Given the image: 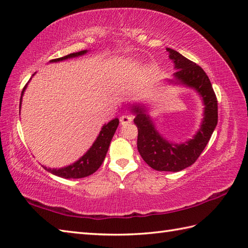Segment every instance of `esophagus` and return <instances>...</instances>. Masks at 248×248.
<instances>
[{
	"label": "esophagus",
	"instance_id": "1",
	"mask_svg": "<svg viewBox=\"0 0 248 248\" xmlns=\"http://www.w3.org/2000/svg\"><path fill=\"white\" fill-rule=\"evenodd\" d=\"M132 116H130V115H123L120 117V124H123V125H124V124H130L131 121H132Z\"/></svg>",
	"mask_w": 248,
	"mask_h": 248
}]
</instances>
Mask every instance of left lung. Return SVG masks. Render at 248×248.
<instances>
[{"label":"left lung","mask_w":248,"mask_h":248,"mask_svg":"<svg viewBox=\"0 0 248 248\" xmlns=\"http://www.w3.org/2000/svg\"><path fill=\"white\" fill-rule=\"evenodd\" d=\"M166 50L177 69L173 73L176 83L194 88L202 97L204 117L200 129L194 139L182 144H173L162 138L143 107L133 105L132 112L135 114L134 124L139 130L138 149L143 160L155 170L180 171L196 162L211 139L217 124V99L202 67L175 50Z\"/></svg>","instance_id":"8db88e82"}]
</instances>
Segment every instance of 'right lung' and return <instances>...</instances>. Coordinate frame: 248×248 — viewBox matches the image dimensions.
Here are the masks:
<instances>
[{
  "mask_svg": "<svg viewBox=\"0 0 248 248\" xmlns=\"http://www.w3.org/2000/svg\"><path fill=\"white\" fill-rule=\"evenodd\" d=\"M86 52H87L86 50L80 51V52H77V53H71L66 56L60 57V59L52 60L51 62H56L68 60V59H71V57H77V56L85 54ZM26 85H28V84H26ZM26 85L23 87V91L21 93L20 105H21V100H22V96L26 88ZM118 124H119L118 118L110 120L108 124H104L101 131H100L97 140H94V143L93 144L91 148H89V150L81 157L80 160L77 161L76 163H73V164L64 168H59V170H54V168L53 170H51V168H46L45 166L44 168L48 171H50L51 173H53V175L65 178V179H70V178L78 179V178H84L92 175V173H93L100 166H101L104 157L107 155V152L108 150L110 140L113 139L114 133L116 129H117Z\"/></svg>",
  "mask_w": 248,
  "mask_h": 248,
  "instance_id": "obj_1",
  "label": "right lung"
}]
</instances>
